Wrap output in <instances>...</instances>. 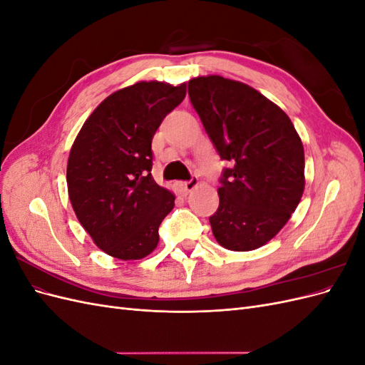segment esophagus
<instances>
[{
	"label": "esophagus",
	"instance_id": "1",
	"mask_svg": "<svg viewBox=\"0 0 365 365\" xmlns=\"http://www.w3.org/2000/svg\"><path fill=\"white\" fill-rule=\"evenodd\" d=\"M197 182H200V181H197V176H192V178H190L189 181H185V182L182 184V187H184V192H185V193L192 192V190L195 189V187L197 185Z\"/></svg>",
	"mask_w": 365,
	"mask_h": 365
}]
</instances>
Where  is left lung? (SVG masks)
Segmentation results:
<instances>
[{
    "label": "left lung",
    "instance_id": "left-lung-1",
    "mask_svg": "<svg viewBox=\"0 0 365 365\" xmlns=\"http://www.w3.org/2000/svg\"><path fill=\"white\" fill-rule=\"evenodd\" d=\"M189 96L225 169L219 207L210 216L220 247L252 251L288 222L304 190L300 135L269 98L252 86L222 76L189 81Z\"/></svg>",
    "mask_w": 365,
    "mask_h": 365
}]
</instances>
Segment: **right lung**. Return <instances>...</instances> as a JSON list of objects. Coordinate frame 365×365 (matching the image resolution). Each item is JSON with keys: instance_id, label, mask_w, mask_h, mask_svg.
I'll list each match as a JSON object with an SVG mask.
<instances>
[{"instance_id": "obj_1", "label": "right lung", "mask_w": 365, "mask_h": 365, "mask_svg": "<svg viewBox=\"0 0 365 365\" xmlns=\"http://www.w3.org/2000/svg\"><path fill=\"white\" fill-rule=\"evenodd\" d=\"M185 97V83L137 82L108 96L86 118L67 164L74 213L94 244L120 260L157 248L175 195L152 178V138Z\"/></svg>"}]
</instances>
